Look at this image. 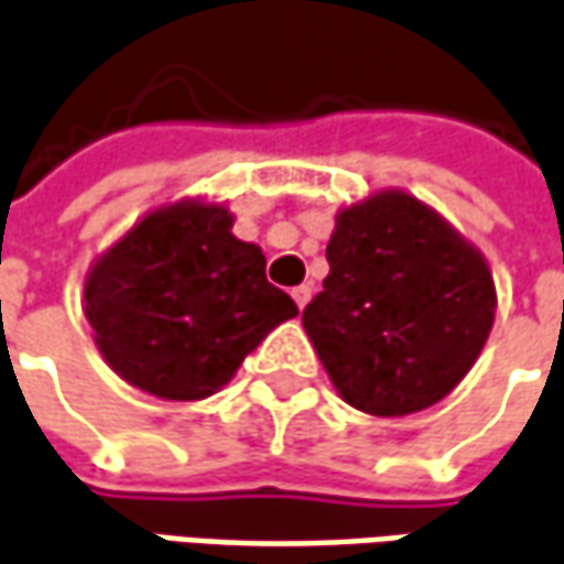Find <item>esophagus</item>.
Segmentation results:
<instances>
[{
  "mask_svg": "<svg viewBox=\"0 0 564 564\" xmlns=\"http://www.w3.org/2000/svg\"><path fill=\"white\" fill-rule=\"evenodd\" d=\"M312 283H302V286H296V290H293V299H296V305L299 308H305V305H308V302H312Z\"/></svg>",
  "mask_w": 564,
  "mask_h": 564,
  "instance_id": "obj_1",
  "label": "esophagus"
}]
</instances>
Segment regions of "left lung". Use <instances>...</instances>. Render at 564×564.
Returning a JSON list of instances; mask_svg holds the SVG:
<instances>
[{"instance_id":"1","label":"left lung","mask_w":564,"mask_h":564,"mask_svg":"<svg viewBox=\"0 0 564 564\" xmlns=\"http://www.w3.org/2000/svg\"><path fill=\"white\" fill-rule=\"evenodd\" d=\"M330 274L302 327L339 398L373 416L426 411L488 343L491 268L429 203L386 187L336 213Z\"/></svg>"}]
</instances>
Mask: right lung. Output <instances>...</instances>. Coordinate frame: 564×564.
I'll return each instance as SVG.
<instances>
[{
    "label": "right lung",
    "mask_w": 564,
    "mask_h": 564,
    "mask_svg": "<svg viewBox=\"0 0 564 564\" xmlns=\"http://www.w3.org/2000/svg\"><path fill=\"white\" fill-rule=\"evenodd\" d=\"M228 203L153 206L86 271L83 312L110 370L163 401H203L299 308L234 237Z\"/></svg>",
    "instance_id": "right-lung-1"
}]
</instances>
